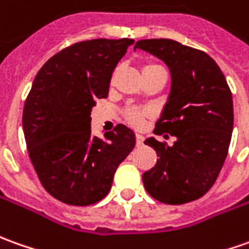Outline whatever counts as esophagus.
Segmentation results:
<instances>
[{
    "label": "esophagus",
    "mask_w": 249,
    "mask_h": 249,
    "mask_svg": "<svg viewBox=\"0 0 249 249\" xmlns=\"http://www.w3.org/2000/svg\"><path fill=\"white\" fill-rule=\"evenodd\" d=\"M143 142H144V138H143V135H140V133H136V144H138V146H142V144H143Z\"/></svg>",
    "instance_id": "esophagus-1"
}]
</instances>
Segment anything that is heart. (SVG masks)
<instances>
[{
  "label": "heart",
  "mask_w": 249,
  "mask_h": 249,
  "mask_svg": "<svg viewBox=\"0 0 249 249\" xmlns=\"http://www.w3.org/2000/svg\"><path fill=\"white\" fill-rule=\"evenodd\" d=\"M157 71H165L163 68L158 65V64H154V62H148L143 67V75L144 73H151V72H157ZM146 111L138 109V107H129L125 110V118L126 121L132 125H140L143 123V120L146 117Z\"/></svg>",
  "instance_id": "1"
}]
</instances>
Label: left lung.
Here are the masks:
<instances>
[{"mask_svg": "<svg viewBox=\"0 0 249 249\" xmlns=\"http://www.w3.org/2000/svg\"><path fill=\"white\" fill-rule=\"evenodd\" d=\"M135 49L154 54L170 69V95L154 133L177 138L173 146L146 139L160 158L143 174L144 188L166 204L196 200L214 185L229 151L231 89L217 62L202 50L172 39H142Z\"/></svg>", "mask_w": 249, "mask_h": 249, "instance_id": "8db88e82", "label": "left lung"}]
</instances>
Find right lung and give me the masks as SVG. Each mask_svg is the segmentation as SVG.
Here are the masks:
<instances>
[{
	"label": "right lung",
	"mask_w": 249,
	"mask_h": 249,
	"mask_svg": "<svg viewBox=\"0 0 249 249\" xmlns=\"http://www.w3.org/2000/svg\"><path fill=\"white\" fill-rule=\"evenodd\" d=\"M133 39L77 42L40 68L23 110L27 150L43 188L71 206L109 194L135 133L118 124L105 139L91 135V109L109 94L111 73Z\"/></svg>",
	"instance_id": "right-lung-1"
}]
</instances>
